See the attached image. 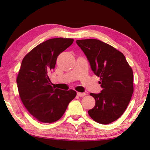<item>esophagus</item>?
<instances>
[{
	"mask_svg": "<svg viewBox=\"0 0 150 150\" xmlns=\"http://www.w3.org/2000/svg\"><path fill=\"white\" fill-rule=\"evenodd\" d=\"M77 95L79 97H83L86 95V93H81V92H77Z\"/></svg>",
	"mask_w": 150,
	"mask_h": 150,
	"instance_id": "esophagus-1",
	"label": "esophagus"
}]
</instances>
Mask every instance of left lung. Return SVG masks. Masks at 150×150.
Here are the masks:
<instances>
[{
  "label": "left lung",
  "instance_id": "obj_1",
  "mask_svg": "<svg viewBox=\"0 0 150 150\" xmlns=\"http://www.w3.org/2000/svg\"><path fill=\"white\" fill-rule=\"evenodd\" d=\"M86 56L103 90L90 93L95 100L89 115L95 122L108 124L117 120L128 107L133 93V73L123 54L97 39L76 41Z\"/></svg>",
  "mask_w": 150,
  "mask_h": 150
}]
</instances>
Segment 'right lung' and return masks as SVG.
<instances>
[{
    "instance_id": "right-lung-1",
    "label": "right lung",
    "mask_w": 150,
    "mask_h": 150,
    "mask_svg": "<svg viewBox=\"0 0 150 150\" xmlns=\"http://www.w3.org/2000/svg\"><path fill=\"white\" fill-rule=\"evenodd\" d=\"M73 42V39H49L34 47L22 60L17 78L19 95L27 110L40 122L59 120L77 95L73 90L54 88L49 77L57 57Z\"/></svg>"
}]
</instances>
